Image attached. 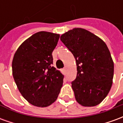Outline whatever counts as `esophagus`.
I'll return each mask as SVG.
<instances>
[{"instance_id":"esophagus-1","label":"esophagus","mask_w":123,"mask_h":123,"mask_svg":"<svg viewBox=\"0 0 123 123\" xmlns=\"http://www.w3.org/2000/svg\"><path fill=\"white\" fill-rule=\"evenodd\" d=\"M66 71H67V70H66V68H64L62 69V72H64V73H66Z\"/></svg>"}]
</instances>
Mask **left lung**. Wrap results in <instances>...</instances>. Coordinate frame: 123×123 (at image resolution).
I'll list each match as a JSON object with an SVG mask.
<instances>
[{
    "label": "left lung",
    "mask_w": 123,
    "mask_h": 123,
    "mask_svg": "<svg viewBox=\"0 0 123 123\" xmlns=\"http://www.w3.org/2000/svg\"><path fill=\"white\" fill-rule=\"evenodd\" d=\"M73 54L77 67L72 82L75 99L84 107L98 105L111 90L114 63L110 51L101 39L83 28H74L61 36Z\"/></svg>",
    "instance_id": "1"
}]
</instances>
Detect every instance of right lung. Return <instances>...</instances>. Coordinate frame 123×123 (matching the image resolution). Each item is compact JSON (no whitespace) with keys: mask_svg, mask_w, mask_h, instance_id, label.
<instances>
[{"mask_svg":"<svg viewBox=\"0 0 123 123\" xmlns=\"http://www.w3.org/2000/svg\"><path fill=\"white\" fill-rule=\"evenodd\" d=\"M60 35L39 31L23 42L12 60V75L18 89L33 105L45 107L54 103L64 76L53 67L52 53Z\"/></svg>","mask_w":123,"mask_h":123,"instance_id":"add662e5","label":"right lung"}]
</instances>
